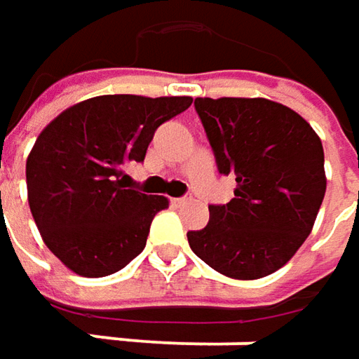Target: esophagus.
Here are the masks:
<instances>
[{
  "mask_svg": "<svg viewBox=\"0 0 359 359\" xmlns=\"http://www.w3.org/2000/svg\"><path fill=\"white\" fill-rule=\"evenodd\" d=\"M189 200H191V198H173L172 203L173 205H184V203H187Z\"/></svg>",
  "mask_w": 359,
  "mask_h": 359,
  "instance_id": "1",
  "label": "esophagus"
}]
</instances>
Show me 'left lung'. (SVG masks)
I'll list each match as a JSON object with an SVG mask.
<instances>
[{"mask_svg":"<svg viewBox=\"0 0 359 359\" xmlns=\"http://www.w3.org/2000/svg\"><path fill=\"white\" fill-rule=\"evenodd\" d=\"M217 170L236 175L233 198L210 205L191 252L233 280L285 266L310 236L325 196L324 147L311 126L266 97H196Z\"/></svg>","mask_w":359,"mask_h":359,"instance_id":"obj_1","label":"left lung"}]
</instances>
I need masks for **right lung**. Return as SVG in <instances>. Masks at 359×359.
<instances>
[{
  "instance_id": "obj_1",
  "label": "right lung",
  "mask_w": 359,
  "mask_h": 359,
  "mask_svg": "<svg viewBox=\"0 0 359 359\" xmlns=\"http://www.w3.org/2000/svg\"><path fill=\"white\" fill-rule=\"evenodd\" d=\"M191 97L97 95L67 107L37 135L25 163L27 201L51 254L77 276L104 278L142 254L151 219L170 205L133 189L159 126Z\"/></svg>"
}]
</instances>
